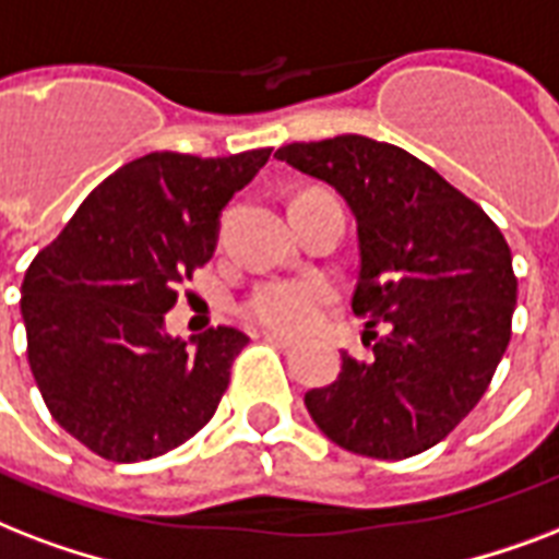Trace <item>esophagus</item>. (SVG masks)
Segmentation results:
<instances>
[{
    "mask_svg": "<svg viewBox=\"0 0 559 559\" xmlns=\"http://www.w3.org/2000/svg\"><path fill=\"white\" fill-rule=\"evenodd\" d=\"M262 338H265L267 344H276V347H285V349L297 344V338L285 335V332H274V329H262Z\"/></svg>",
    "mask_w": 559,
    "mask_h": 559,
    "instance_id": "esophagus-1",
    "label": "esophagus"
}]
</instances>
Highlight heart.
Returning <instances> with one entry per match:
<instances>
[{"label":"heart","mask_w":559,"mask_h":559,"mask_svg":"<svg viewBox=\"0 0 559 559\" xmlns=\"http://www.w3.org/2000/svg\"><path fill=\"white\" fill-rule=\"evenodd\" d=\"M332 300H335V288L323 276H274V280L259 283L245 297L241 314L262 326L300 332V329L314 326Z\"/></svg>","instance_id":"1"}]
</instances>
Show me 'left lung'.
<instances>
[{
  "label": "left lung",
  "mask_w": 559,
  "mask_h": 559,
  "mask_svg": "<svg viewBox=\"0 0 559 559\" xmlns=\"http://www.w3.org/2000/svg\"><path fill=\"white\" fill-rule=\"evenodd\" d=\"M274 157L332 186L356 215L353 311L376 338L370 361L341 353L338 379L306 393L311 419L356 455L426 452L478 405L508 349V241L478 203L388 142L344 133Z\"/></svg>",
  "instance_id": "left-lung-1"
}]
</instances>
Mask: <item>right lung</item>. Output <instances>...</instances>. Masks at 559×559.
<instances>
[{"instance_id": "add662e5", "label": "right lung", "mask_w": 559, "mask_h": 559, "mask_svg": "<svg viewBox=\"0 0 559 559\" xmlns=\"http://www.w3.org/2000/svg\"><path fill=\"white\" fill-rule=\"evenodd\" d=\"M271 148L230 157L154 151L90 192L23 280L28 365L60 428L95 455L136 464L198 435L248 335H166L177 285L206 265L221 210Z\"/></svg>"}]
</instances>
